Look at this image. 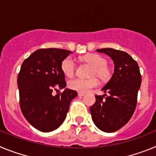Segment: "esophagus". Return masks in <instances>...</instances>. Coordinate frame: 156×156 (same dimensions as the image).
Here are the masks:
<instances>
[{
  "instance_id": "34e87169",
  "label": "esophagus",
  "mask_w": 156,
  "mask_h": 156,
  "mask_svg": "<svg viewBox=\"0 0 156 156\" xmlns=\"http://www.w3.org/2000/svg\"><path fill=\"white\" fill-rule=\"evenodd\" d=\"M78 95H79L80 97H82V96H84L85 94L84 93H81V92H79V93H78Z\"/></svg>"
}]
</instances>
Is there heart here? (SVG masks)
Listing matches in <instances>:
<instances>
[{
    "label": "heart",
    "instance_id": "obj_1",
    "mask_svg": "<svg viewBox=\"0 0 156 156\" xmlns=\"http://www.w3.org/2000/svg\"><path fill=\"white\" fill-rule=\"evenodd\" d=\"M83 60L93 66L90 76H97L101 80L108 79L111 76V72L107 66V62L104 58L97 54H89L83 57ZM61 69L63 73L68 77L73 76L76 72V63L72 57H66L62 62ZM99 82L97 78L90 79H73L69 81V87L73 90L81 93L90 91L93 88L98 86Z\"/></svg>",
    "mask_w": 156,
    "mask_h": 156
}]
</instances>
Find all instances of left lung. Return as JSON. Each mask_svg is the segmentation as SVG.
I'll use <instances>...</instances> for the list:
<instances>
[{
    "mask_svg": "<svg viewBox=\"0 0 156 156\" xmlns=\"http://www.w3.org/2000/svg\"><path fill=\"white\" fill-rule=\"evenodd\" d=\"M114 62L115 71L102 88L104 95H95L96 101L90 108L92 119L105 132H115L126 125L137 106V93L141 83L138 64L131 56L113 48L98 49Z\"/></svg>",
    "mask_w": 156,
    "mask_h": 156,
    "instance_id": "left-lung-1",
    "label": "left lung"
}]
</instances>
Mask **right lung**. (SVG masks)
<instances>
[{"instance_id": "add662e5", "label": "right lung", "mask_w": 156, "mask_h": 156, "mask_svg": "<svg viewBox=\"0 0 156 156\" xmlns=\"http://www.w3.org/2000/svg\"><path fill=\"white\" fill-rule=\"evenodd\" d=\"M71 51L59 48H42L23 62L17 78L19 105L24 117L40 131L57 129L66 119L76 90L66 88L62 62ZM56 90L55 96L52 92ZM59 92H58V90Z\"/></svg>"}]
</instances>
